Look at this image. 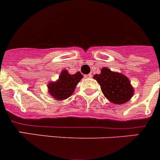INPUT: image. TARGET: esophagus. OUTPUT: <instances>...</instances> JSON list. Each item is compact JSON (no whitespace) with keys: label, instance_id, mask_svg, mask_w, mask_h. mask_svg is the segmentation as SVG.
I'll list each match as a JSON object with an SVG mask.
<instances>
[{"label":"esophagus","instance_id":"esophagus-1","mask_svg":"<svg viewBox=\"0 0 160 160\" xmlns=\"http://www.w3.org/2000/svg\"><path fill=\"white\" fill-rule=\"evenodd\" d=\"M84 77H85V78H86V79H90V78H92V73H90V74H88V75H85Z\"/></svg>","mask_w":160,"mask_h":160}]
</instances>
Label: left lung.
I'll use <instances>...</instances> for the list:
<instances>
[{"instance_id": "obj_1", "label": "left lung", "mask_w": 160, "mask_h": 160, "mask_svg": "<svg viewBox=\"0 0 160 160\" xmlns=\"http://www.w3.org/2000/svg\"><path fill=\"white\" fill-rule=\"evenodd\" d=\"M101 87L106 98L114 104H123L133 95L134 89L127 77L120 72H112L108 68H102L100 74L93 77Z\"/></svg>"}]
</instances>
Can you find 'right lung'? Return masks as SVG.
Listing matches in <instances>:
<instances>
[{
  "label": "right lung",
  "instance_id": "right-lung-1",
  "mask_svg": "<svg viewBox=\"0 0 160 160\" xmlns=\"http://www.w3.org/2000/svg\"><path fill=\"white\" fill-rule=\"evenodd\" d=\"M82 77L83 76L80 72L71 75L67 70H62L57 81L49 83V94L57 100L66 99L74 92L75 88Z\"/></svg>",
  "mask_w": 160,
  "mask_h": 160
}]
</instances>
